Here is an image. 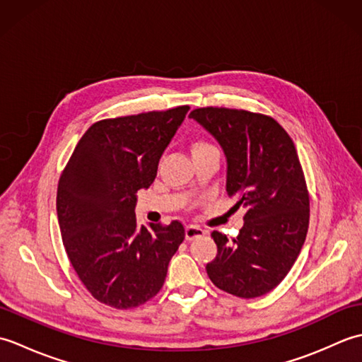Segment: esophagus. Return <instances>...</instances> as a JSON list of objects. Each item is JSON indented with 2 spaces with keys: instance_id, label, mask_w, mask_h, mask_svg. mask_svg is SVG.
<instances>
[{
  "instance_id": "1",
  "label": "esophagus",
  "mask_w": 362,
  "mask_h": 362,
  "mask_svg": "<svg viewBox=\"0 0 362 362\" xmlns=\"http://www.w3.org/2000/svg\"><path fill=\"white\" fill-rule=\"evenodd\" d=\"M205 233H206L205 230L201 228L199 226H187V228H185V238L188 241L196 240V238H201Z\"/></svg>"
}]
</instances>
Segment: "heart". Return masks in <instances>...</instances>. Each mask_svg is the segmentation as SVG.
I'll return each instance as SVG.
<instances>
[{"instance_id": "b5f03b06", "label": "heart", "mask_w": 362, "mask_h": 362, "mask_svg": "<svg viewBox=\"0 0 362 362\" xmlns=\"http://www.w3.org/2000/svg\"><path fill=\"white\" fill-rule=\"evenodd\" d=\"M211 144H209V143H205V141H197V143H194L193 144V151H196V149H202V148H210Z\"/></svg>"}]
</instances>
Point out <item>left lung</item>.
Segmentation results:
<instances>
[{
	"label": "left lung",
	"mask_w": 362,
	"mask_h": 362,
	"mask_svg": "<svg viewBox=\"0 0 362 362\" xmlns=\"http://www.w3.org/2000/svg\"><path fill=\"white\" fill-rule=\"evenodd\" d=\"M189 118L221 144L227 194L235 199L233 209H245L236 238L211 233L218 255L206 274L232 296H264L291 271L308 232L310 197L296 146L266 115L205 107Z\"/></svg>",
	"instance_id": "obj_1"
}]
</instances>
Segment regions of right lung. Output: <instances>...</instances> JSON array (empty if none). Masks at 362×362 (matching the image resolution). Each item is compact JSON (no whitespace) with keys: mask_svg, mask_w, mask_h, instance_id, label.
Segmentation results:
<instances>
[{"mask_svg":"<svg viewBox=\"0 0 362 362\" xmlns=\"http://www.w3.org/2000/svg\"><path fill=\"white\" fill-rule=\"evenodd\" d=\"M188 110L95 122L60 175L57 218L66 255L90 294L112 308H135L156 296L185 240L179 221L138 227L135 205Z\"/></svg>","mask_w":362,"mask_h":362,"instance_id":"add662e5","label":"right lung"}]
</instances>
